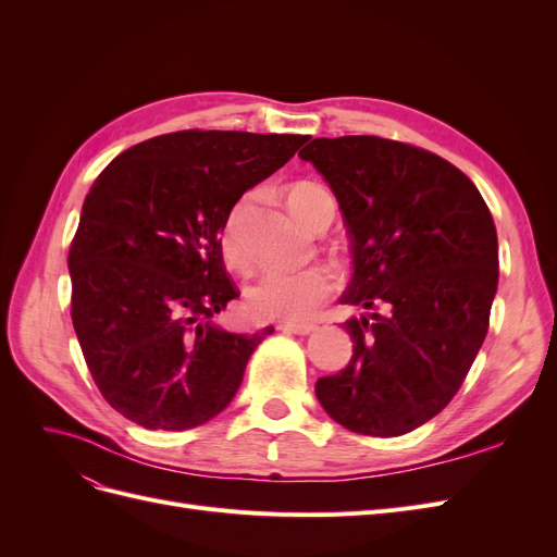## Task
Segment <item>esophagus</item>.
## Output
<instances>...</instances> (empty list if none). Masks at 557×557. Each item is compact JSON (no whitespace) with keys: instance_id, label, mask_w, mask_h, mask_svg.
<instances>
[{"instance_id":"1","label":"esophagus","mask_w":557,"mask_h":557,"mask_svg":"<svg viewBox=\"0 0 557 557\" xmlns=\"http://www.w3.org/2000/svg\"><path fill=\"white\" fill-rule=\"evenodd\" d=\"M278 330L285 332V334H309V332L315 330V325H311V323H281Z\"/></svg>"}]
</instances>
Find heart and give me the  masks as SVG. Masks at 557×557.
Returning <instances> with one entry per match:
<instances>
[{"label":"heart","instance_id":"obj_1","mask_svg":"<svg viewBox=\"0 0 557 557\" xmlns=\"http://www.w3.org/2000/svg\"><path fill=\"white\" fill-rule=\"evenodd\" d=\"M327 195L318 185L299 183L288 195L293 213L305 221V213L315 197ZM252 205V195H246L227 215L223 227V248L232 264L242 267L246 262L244 250V225ZM334 290V278L323 267L295 269V272H269L250 285L246 301L250 313L267 320H281V323H301L313 315Z\"/></svg>","mask_w":557,"mask_h":557}]
</instances>
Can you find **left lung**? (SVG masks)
I'll return each mask as SVG.
<instances>
[{
  "mask_svg": "<svg viewBox=\"0 0 557 557\" xmlns=\"http://www.w3.org/2000/svg\"><path fill=\"white\" fill-rule=\"evenodd\" d=\"M325 176L350 239L342 305L350 362L315 397L350 432L399 436L460 391L497 293V230L476 185L430 150L318 137L299 150Z\"/></svg>",
  "mask_w": 557,
  "mask_h": 557,
  "instance_id": "obj_1",
  "label": "left lung"
}]
</instances>
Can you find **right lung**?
Masks as SVG:
<instances>
[{"label": "right lung", "mask_w": 557, "mask_h": 557, "mask_svg": "<svg viewBox=\"0 0 557 557\" xmlns=\"http://www.w3.org/2000/svg\"><path fill=\"white\" fill-rule=\"evenodd\" d=\"M307 134L185 129L127 148L97 176L70 248L72 320L99 393L132 423L190 430L237 395L272 334L213 323L239 293L221 232L239 197Z\"/></svg>", "instance_id": "right-lung-1"}]
</instances>
